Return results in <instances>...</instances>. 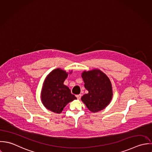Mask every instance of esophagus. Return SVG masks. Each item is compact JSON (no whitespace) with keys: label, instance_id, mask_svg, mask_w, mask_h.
<instances>
[{"label":"esophagus","instance_id":"obj_1","mask_svg":"<svg viewBox=\"0 0 152 152\" xmlns=\"http://www.w3.org/2000/svg\"><path fill=\"white\" fill-rule=\"evenodd\" d=\"M81 96H82V94H77V95H76V97H77V99H79V100L81 98Z\"/></svg>","mask_w":152,"mask_h":152}]
</instances>
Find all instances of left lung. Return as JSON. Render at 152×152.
<instances>
[{
    "instance_id": "8db88e82",
    "label": "left lung",
    "mask_w": 152,
    "mask_h": 152,
    "mask_svg": "<svg viewBox=\"0 0 152 152\" xmlns=\"http://www.w3.org/2000/svg\"><path fill=\"white\" fill-rule=\"evenodd\" d=\"M82 76L85 88L89 91L82 97V102L92 112L104 109L109 104L113 96L109 77L97 69L83 72Z\"/></svg>"
}]
</instances>
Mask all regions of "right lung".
<instances>
[{
    "label": "right lung",
    "instance_id": "right-lung-1",
    "mask_svg": "<svg viewBox=\"0 0 152 152\" xmlns=\"http://www.w3.org/2000/svg\"><path fill=\"white\" fill-rule=\"evenodd\" d=\"M67 73L60 69L51 72L46 77L41 93V100L48 110L61 113L65 106L77 98L63 85Z\"/></svg>",
    "mask_w": 152,
    "mask_h": 152
}]
</instances>
